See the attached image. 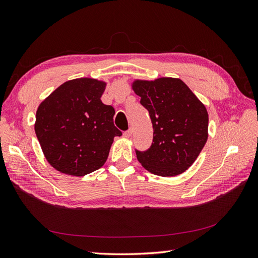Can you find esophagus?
Segmentation results:
<instances>
[{
    "instance_id": "1",
    "label": "esophagus",
    "mask_w": 258,
    "mask_h": 258,
    "mask_svg": "<svg viewBox=\"0 0 258 258\" xmlns=\"http://www.w3.org/2000/svg\"><path fill=\"white\" fill-rule=\"evenodd\" d=\"M131 136H132V130H131V129H129L128 131H126V132H124V134H123V137L127 138V139L131 138Z\"/></svg>"
}]
</instances>
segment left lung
I'll return each instance as SVG.
<instances>
[{
	"mask_svg": "<svg viewBox=\"0 0 258 258\" xmlns=\"http://www.w3.org/2000/svg\"><path fill=\"white\" fill-rule=\"evenodd\" d=\"M131 88L141 97L153 124V143L148 151L136 152L138 161L156 176L173 177L184 172L207 141L205 105L179 78L136 79Z\"/></svg>",
	"mask_w": 258,
	"mask_h": 258,
	"instance_id": "1",
	"label": "left lung"
}]
</instances>
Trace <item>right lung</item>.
Wrapping results in <instances>:
<instances>
[{
  "label": "right lung",
  "instance_id": "1",
  "mask_svg": "<svg viewBox=\"0 0 258 258\" xmlns=\"http://www.w3.org/2000/svg\"><path fill=\"white\" fill-rule=\"evenodd\" d=\"M107 82L94 78L68 80L40 103L34 131L53 168L75 177L101 168L115 137V109L101 101Z\"/></svg>",
  "mask_w": 258,
  "mask_h": 258
}]
</instances>
